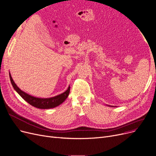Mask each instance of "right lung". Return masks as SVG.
Here are the masks:
<instances>
[{
    "label": "right lung",
    "mask_w": 156,
    "mask_h": 156,
    "mask_svg": "<svg viewBox=\"0 0 156 156\" xmlns=\"http://www.w3.org/2000/svg\"><path fill=\"white\" fill-rule=\"evenodd\" d=\"M9 77H10L11 84L14 89L16 90V92L30 105L37 108L50 109V108H55L59 106L60 105H61L64 101L67 99L70 93V86H69L66 91H65V92L63 93L62 94H60L58 96L50 98H36L24 93V91L21 90L19 87H18L17 85L15 84V82H14L10 73H9Z\"/></svg>",
    "instance_id": "add662e5"
}]
</instances>
